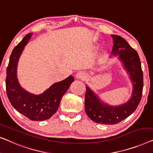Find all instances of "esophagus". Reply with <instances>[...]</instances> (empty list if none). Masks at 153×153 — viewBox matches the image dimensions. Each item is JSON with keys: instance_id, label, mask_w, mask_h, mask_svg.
<instances>
[{"instance_id": "1", "label": "esophagus", "mask_w": 153, "mask_h": 153, "mask_svg": "<svg viewBox=\"0 0 153 153\" xmlns=\"http://www.w3.org/2000/svg\"><path fill=\"white\" fill-rule=\"evenodd\" d=\"M86 76H86V74L82 71H79L76 75V77L77 79H84L86 78Z\"/></svg>"}]
</instances>
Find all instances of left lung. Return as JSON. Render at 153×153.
<instances>
[{
	"label": "left lung",
	"instance_id": "8db88e82",
	"mask_svg": "<svg viewBox=\"0 0 153 153\" xmlns=\"http://www.w3.org/2000/svg\"><path fill=\"white\" fill-rule=\"evenodd\" d=\"M114 45L111 55H119V59L129 74L132 82V96L124 104L112 106L102 102L98 96L86 87L85 111L93 121L100 124L114 125L126 119L136 110L143 91V71L139 55L127 41L119 35L111 34Z\"/></svg>",
	"mask_w": 153,
	"mask_h": 153
}]
</instances>
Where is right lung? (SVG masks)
Masks as SVG:
<instances>
[{
	"instance_id": "obj_1",
	"label": "right lung",
	"mask_w": 153,
	"mask_h": 153,
	"mask_svg": "<svg viewBox=\"0 0 153 153\" xmlns=\"http://www.w3.org/2000/svg\"><path fill=\"white\" fill-rule=\"evenodd\" d=\"M32 34L25 36L10 55L7 68L6 91L10 103L19 113L32 120L42 121L50 119L57 111L62 96L74 81V77L70 76L64 80L54 83L39 95L29 93L21 87L17 79V64Z\"/></svg>"
}]
</instances>
